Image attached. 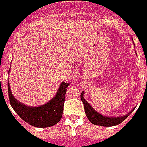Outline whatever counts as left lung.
<instances>
[{"label": "left lung", "mask_w": 147, "mask_h": 147, "mask_svg": "<svg viewBox=\"0 0 147 147\" xmlns=\"http://www.w3.org/2000/svg\"><path fill=\"white\" fill-rule=\"evenodd\" d=\"M81 99H82V101L84 104V109H85V112L86 115H87V118L92 124H95V125L104 126V127H112V126L118 125L123 120H125L127 117H128V115L133 112V110H132L131 112H130V113H128L127 115H123L122 117L103 116L100 113L96 112L95 110L91 107V105L84 99L83 92L81 93Z\"/></svg>", "instance_id": "obj_1"}]
</instances>
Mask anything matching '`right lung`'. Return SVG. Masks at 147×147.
Returning a JSON list of instances; mask_svg holds the SVG:
<instances>
[{"instance_id": "add662e5", "label": "right lung", "mask_w": 147, "mask_h": 147, "mask_svg": "<svg viewBox=\"0 0 147 147\" xmlns=\"http://www.w3.org/2000/svg\"><path fill=\"white\" fill-rule=\"evenodd\" d=\"M69 85V83L62 82L56 96L47 104L40 107H28L14 98L8 84L9 102L17 115L30 125L36 127H51L62 119L65 92Z\"/></svg>"}]
</instances>
